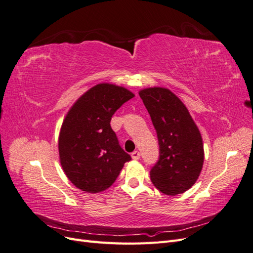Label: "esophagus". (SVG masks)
Here are the masks:
<instances>
[{
    "mask_svg": "<svg viewBox=\"0 0 253 253\" xmlns=\"http://www.w3.org/2000/svg\"><path fill=\"white\" fill-rule=\"evenodd\" d=\"M131 156H132V158L134 160H138L140 158V153L138 151H134L132 154H131Z\"/></svg>",
    "mask_w": 253,
    "mask_h": 253,
    "instance_id": "esophagus-1",
    "label": "esophagus"
}]
</instances>
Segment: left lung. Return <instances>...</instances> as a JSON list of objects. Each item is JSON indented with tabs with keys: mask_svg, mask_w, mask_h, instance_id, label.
<instances>
[{
	"mask_svg": "<svg viewBox=\"0 0 253 253\" xmlns=\"http://www.w3.org/2000/svg\"><path fill=\"white\" fill-rule=\"evenodd\" d=\"M154 126L159 158L150 171L151 180L160 192L176 195L197 180L204 164L200 129L180 99L170 89L150 87L139 91Z\"/></svg>",
	"mask_w": 253,
	"mask_h": 253,
	"instance_id": "8db88e82",
	"label": "left lung"
}]
</instances>
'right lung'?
Wrapping results in <instances>:
<instances>
[{"instance_id":"1","label":"right lung","mask_w":253,"mask_h":253,"mask_svg":"<svg viewBox=\"0 0 253 253\" xmlns=\"http://www.w3.org/2000/svg\"><path fill=\"white\" fill-rule=\"evenodd\" d=\"M134 94L110 83L84 93L68 111L59 135L62 169L74 185L88 193L110 188L131 156L120 147L111 119Z\"/></svg>"}]
</instances>
